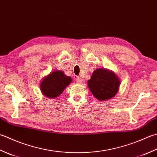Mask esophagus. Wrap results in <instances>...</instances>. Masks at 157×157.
<instances>
[{"mask_svg":"<svg viewBox=\"0 0 157 157\" xmlns=\"http://www.w3.org/2000/svg\"><path fill=\"white\" fill-rule=\"evenodd\" d=\"M76 82H78V83H82V78H80V77H78V78H77V79H76Z\"/></svg>","mask_w":157,"mask_h":157,"instance_id":"1","label":"esophagus"}]
</instances>
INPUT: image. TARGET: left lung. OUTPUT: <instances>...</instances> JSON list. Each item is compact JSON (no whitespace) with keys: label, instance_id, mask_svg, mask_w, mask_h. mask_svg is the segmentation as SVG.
Wrapping results in <instances>:
<instances>
[{"label":"left lung","instance_id":"left-lung-1","mask_svg":"<svg viewBox=\"0 0 157 157\" xmlns=\"http://www.w3.org/2000/svg\"><path fill=\"white\" fill-rule=\"evenodd\" d=\"M88 87L94 96L99 101L108 100L117 93L120 81L115 73L104 69L94 71L88 81Z\"/></svg>","mask_w":157,"mask_h":157}]
</instances>
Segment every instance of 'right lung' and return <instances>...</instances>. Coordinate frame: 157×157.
Returning a JSON list of instances; mask_svg holds the SVG:
<instances>
[{"instance_id":"add662e5","label":"right lung","mask_w":157,"mask_h":157,"mask_svg":"<svg viewBox=\"0 0 157 157\" xmlns=\"http://www.w3.org/2000/svg\"><path fill=\"white\" fill-rule=\"evenodd\" d=\"M72 79L61 71H55L41 82L40 88L45 97L53 99L59 96Z\"/></svg>"}]
</instances>
